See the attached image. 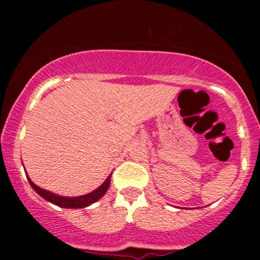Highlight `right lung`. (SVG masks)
Segmentation results:
<instances>
[{
	"mask_svg": "<svg viewBox=\"0 0 260 260\" xmlns=\"http://www.w3.org/2000/svg\"><path fill=\"white\" fill-rule=\"evenodd\" d=\"M26 175V178H28L29 183L32 187V189L38 193L39 196L43 197L45 201L52 203V204L57 205L59 208H68V209H80V208H86L89 205H91L92 203L98 202L101 197L105 196V193L107 192L110 187V181H111V175H109V177L104 181V183L101 184L100 187H98L96 189L92 190V192L88 193V194L84 196H79V197H63V196H58L55 194V193L50 192V190L43 189L39 186L32 182L30 178H29L28 174Z\"/></svg>",
	"mask_w": 260,
	"mask_h": 260,
	"instance_id": "1",
	"label": "right lung"
}]
</instances>
